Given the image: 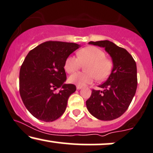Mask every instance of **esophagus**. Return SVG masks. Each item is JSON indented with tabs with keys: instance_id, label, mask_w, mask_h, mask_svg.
I'll return each mask as SVG.
<instances>
[{
	"instance_id": "esophagus-1",
	"label": "esophagus",
	"mask_w": 153,
	"mask_h": 153,
	"mask_svg": "<svg viewBox=\"0 0 153 153\" xmlns=\"http://www.w3.org/2000/svg\"><path fill=\"white\" fill-rule=\"evenodd\" d=\"M76 88H77V90H80L82 88V87L81 86H78V85H77L76 86Z\"/></svg>"
}]
</instances>
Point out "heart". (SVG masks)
Wrapping results in <instances>:
<instances>
[{
  "label": "heart",
  "instance_id": "obj_1",
  "mask_svg": "<svg viewBox=\"0 0 153 153\" xmlns=\"http://www.w3.org/2000/svg\"><path fill=\"white\" fill-rule=\"evenodd\" d=\"M77 57L69 56L66 58L64 68L68 73L76 71L85 66V72H78L69 77V82L78 86L91 84L96 78L97 80L105 79L112 69V62L106 58L103 51L94 46H88L77 52ZM87 65H86V64Z\"/></svg>",
  "mask_w": 153,
  "mask_h": 153
}]
</instances>
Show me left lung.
Returning a JSON list of instances; mask_svg holds the SVG:
<instances>
[{
  "mask_svg": "<svg viewBox=\"0 0 153 153\" xmlns=\"http://www.w3.org/2000/svg\"><path fill=\"white\" fill-rule=\"evenodd\" d=\"M89 44L104 48L112 58L113 68L106 81L93 89L86 106L92 115L101 120L120 117L129 107L137 85V66L125 48L109 40L91 41Z\"/></svg>",
  "mask_w": 153,
  "mask_h": 153,
  "instance_id": "left-lung-1",
  "label": "left lung"
}]
</instances>
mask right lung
Listing matches in <instances>:
<instances>
[{"instance_id":"add662e5","label":"right lung","mask_w":153,"mask_h":153,"mask_svg":"<svg viewBox=\"0 0 153 153\" xmlns=\"http://www.w3.org/2000/svg\"><path fill=\"white\" fill-rule=\"evenodd\" d=\"M79 47L77 43L47 41L27 53L20 70V95L25 108L37 119L52 122L65 112L76 87L64 83V64ZM59 87L60 91L56 94Z\"/></svg>"}]
</instances>
